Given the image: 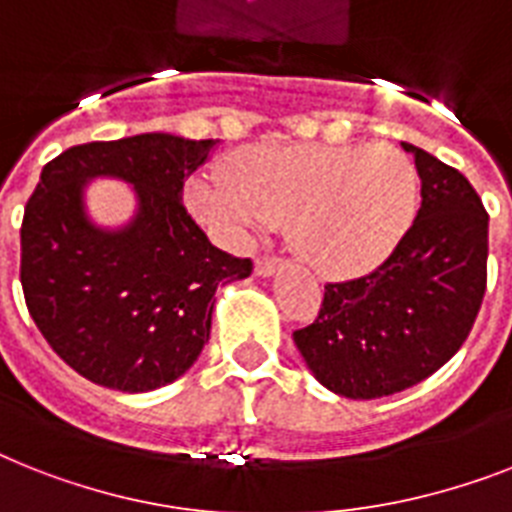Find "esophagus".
<instances>
[{
  "label": "esophagus",
  "instance_id": "34e87169",
  "mask_svg": "<svg viewBox=\"0 0 512 512\" xmlns=\"http://www.w3.org/2000/svg\"><path fill=\"white\" fill-rule=\"evenodd\" d=\"M281 265H284V260H281V257H268V255L257 257L255 273H257V276H273V273H276Z\"/></svg>",
  "mask_w": 512,
  "mask_h": 512
}]
</instances>
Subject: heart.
<instances>
[{
    "instance_id": "1",
    "label": "heart",
    "mask_w": 512,
    "mask_h": 512,
    "mask_svg": "<svg viewBox=\"0 0 512 512\" xmlns=\"http://www.w3.org/2000/svg\"><path fill=\"white\" fill-rule=\"evenodd\" d=\"M186 197L226 242L286 226L315 270L357 276L405 239L418 207V173L389 144H257L228 160L226 176L194 178Z\"/></svg>"
}]
</instances>
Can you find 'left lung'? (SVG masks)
I'll return each mask as SVG.
<instances>
[{
  "mask_svg": "<svg viewBox=\"0 0 512 512\" xmlns=\"http://www.w3.org/2000/svg\"><path fill=\"white\" fill-rule=\"evenodd\" d=\"M421 207L373 273L326 284L321 310L294 331L307 368L334 394L378 400L439 371L471 334L486 289L489 215L460 170L402 144Z\"/></svg>",
  "mask_w": 512,
  "mask_h": 512,
  "instance_id": "left-lung-1",
  "label": "left lung"
}]
</instances>
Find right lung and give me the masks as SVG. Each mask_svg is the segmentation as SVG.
Segmentation results:
<instances>
[{
    "label": "right lung",
    "mask_w": 512,
    "mask_h": 512,
    "mask_svg": "<svg viewBox=\"0 0 512 512\" xmlns=\"http://www.w3.org/2000/svg\"><path fill=\"white\" fill-rule=\"evenodd\" d=\"M215 139L139 134L65 149L41 170L20 226L28 313L57 355L94 384L152 392L184 376L210 339L215 289L252 273L210 244L184 207V181ZM115 175L140 210L118 232L82 210V184Z\"/></svg>",
    "instance_id": "1"
}]
</instances>
